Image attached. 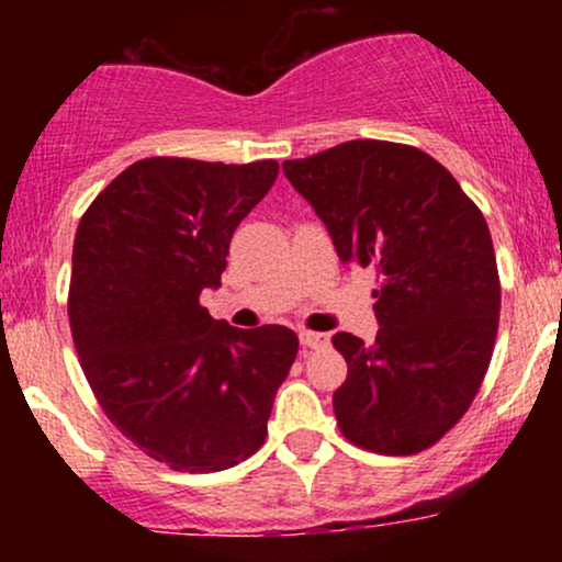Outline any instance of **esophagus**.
Listing matches in <instances>:
<instances>
[{"label":"esophagus","mask_w":562,"mask_h":562,"mask_svg":"<svg viewBox=\"0 0 562 562\" xmlns=\"http://www.w3.org/2000/svg\"><path fill=\"white\" fill-rule=\"evenodd\" d=\"M301 346L303 348H325L327 346V335L325 333H314V330H301Z\"/></svg>","instance_id":"obj_1"}]
</instances>
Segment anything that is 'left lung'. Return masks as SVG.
<instances>
[{
    "label": "left lung",
    "instance_id": "1",
    "mask_svg": "<svg viewBox=\"0 0 562 562\" xmlns=\"http://www.w3.org/2000/svg\"><path fill=\"white\" fill-rule=\"evenodd\" d=\"M340 261L372 267L380 330L335 333L348 364L333 393L359 449L404 457L434 447L473 404L499 327V272L486 218L457 179L412 145L351 139L285 160Z\"/></svg>",
    "mask_w": 562,
    "mask_h": 562
}]
</instances>
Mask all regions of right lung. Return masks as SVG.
<instances>
[{
	"label": "right lung",
	"mask_w": 562,
	"mask_h": 562,
	"mask_svg": "<svg viewBox=\"0 0 562 562\" xmlns=\"http://www.w3.org/2000/svg\"><path fill=\"white\" fill-rule=\"evenodd\" d=\"M277 171L142 158L76 229L68 319L81 370L108 420L171 470L216 473L259 451L299 353L288 327L237 330L200 306Z\"/></svg>",
	"instance_id": "1"
}]
</instances>
